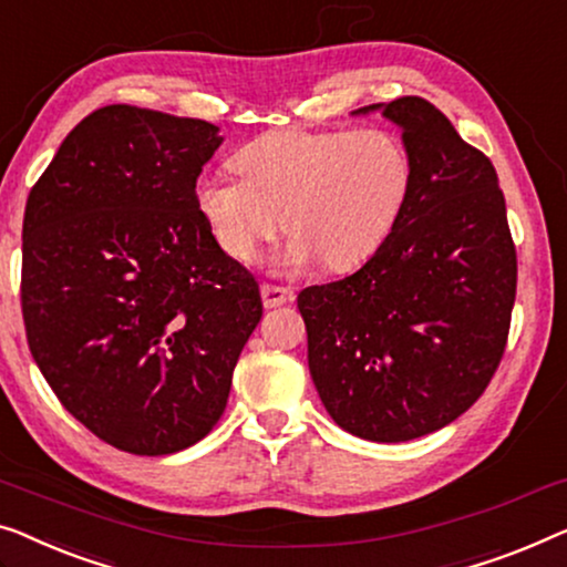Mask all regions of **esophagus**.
<instances>
[{"label": "esophagus", "instance_id": "1", "mask_svg": "<svg viewBox=\"0 0 567 567\" xmlns=\"http://www.w3.org/2000/svg\"><path fill=\"white\" fill-rule=\"evenodd\" d=\"M260 297H264V307L266 309H276L286 301H293V291L284 289V286H274V284H264L260 286Z\"/></svg>", "mask_w": 567, "mask_h": 567}]
</instances>
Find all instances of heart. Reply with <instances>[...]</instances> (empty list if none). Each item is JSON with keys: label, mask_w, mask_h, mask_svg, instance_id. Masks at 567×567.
<instances>
[{"label": "heart", "mask_w": 567, "mask_h": 567, "mask_svg": "<svg viewBox=\"0 0 567 567\" xmlns=\"http://www.w3.org/2000/svg\"><path fill=\"white\" fill-rule=\"evenodd\" d=\"M243 178L199 176L194 202L219 248L252 264L278 229H291L274 260L297 274L317 260L348 270L391 235L404 209L412 163L385 130H276L235 155Z\"/></svg>", "instance_id": "heart-1"}]
</instances>
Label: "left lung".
Instances as JSON below:
<instances>
[{"instance_id": "1", "label": "left lung", "mask_w": 567, "mask_h": 567, "mask_svg": "<svg viewBox=\"0 0 567 567\" xmlns=\"http://www.w3.org/2000/svg\"><path fill=\"white\" fill-rule=\"evenodd\" d=\"M401 130L412 184L355 274L299 293L309 373L344 432L406 442L457 420L504 355L516 252L496 168L420 96L371 104Z\"/></svg>"}]
</instances>
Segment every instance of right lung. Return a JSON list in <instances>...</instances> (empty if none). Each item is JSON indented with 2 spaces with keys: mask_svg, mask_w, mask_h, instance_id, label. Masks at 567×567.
<instances>
[{
  "mask_svg": "<svg viewBox=\"0 0 567 567\" xmlns=\"http://www.w3.org/2000/svg\"><path fill=\"white\" fill-rule=\"evenodd\" d=\"M223 141L212 122L110 104L65 135L28 196L30 352L61 404L125 453L207 437L264 317L256 276L194 202Z\"/></svg>",
  "mask_w": 567,
  "mask_h": 567,
  "instance_id": "add662e5",
  "label": "right lung"
}]
</instances>
